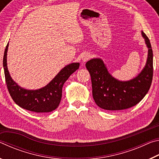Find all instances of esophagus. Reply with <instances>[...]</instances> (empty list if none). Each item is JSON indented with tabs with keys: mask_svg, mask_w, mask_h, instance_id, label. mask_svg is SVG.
Instances as JSON below:
<instances>
[{
	"mask_svg": "<svg viewBox=\"0 0 159 159\" xmlns=\"http://www.w3.org/2000/svg\"><path fill=\"white\" fill-rule=\"evenodd\" d=\"M90 54H88V53L83 54V55L82 56V60L83 62H86L88 60H90Z\"/></svg>",
	"mask_w": 159,
	"mask_h": 159,
	"instance_id": "esophagus-1",
	"label": "esophagus"
}]
</instances>
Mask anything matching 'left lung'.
<instances>
[{"label": "left lung", "instance_id": "left-lung-1", "mask_svg": "<svg viewBox=\"0 0 159 159\" xmlns=\"http://www.w3.org/2000/svg\"><path fill=\"white\" fill-rule=\"evenodd\" d=\"M142 35L148 48L147 63L133 79L121 81L115 79L100 58L86 62L91 76L93 99L100 108L110 111L130 108L138 104L149 91L153 78V52L149 39L143 31Z\"/></svg>", "mask_w": 159, "mask_h": 159}]
</instances>
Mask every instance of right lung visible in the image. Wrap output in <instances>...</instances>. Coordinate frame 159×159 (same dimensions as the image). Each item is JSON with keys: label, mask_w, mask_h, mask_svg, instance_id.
<instances>
[{"label": "right lung", "mask_w": 159, "mask_h": 159, "mask_svg": "<svg viewBox=\"0 0 159 159\" xmlns=\"http://www.w3.org/2000/svg\"><path fill=\"white\" fill-rule=\"evenodd\" d=\"M7 43L3 56V69L5 82L13 100L21 108L36 113L52 111L58 107L61 99L64 83L79 68V62L66 65L45 87L38 90H26L21 88L10 76L7 66Z\"/></svg>", "instance_id": "obj_1"}]
</instances>
